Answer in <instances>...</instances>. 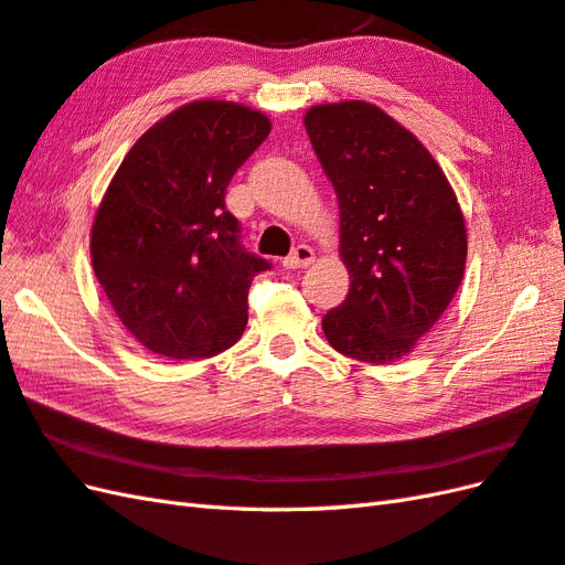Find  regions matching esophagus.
<instances>
[{
	"label": "esophagus",
	"mask_w": 565,
	"mask_h": 565,
	"mask_svg": "<svg viewBox=\"0 0 565 565\" xmlns=\"http://www.w3.org/2000/svg\"><path fill=\"white\" fill-rule=\"evenodd\" d=\"M315 262V253L310 245H298L294 247V253L284 257V267L286 269H306L308 265H312Z\"/></svg>",
	"instance_id": "1"
}]
</instances>
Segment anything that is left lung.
Segmentation results:
<instances>
[{"instance_id":"obj_1","label":"left lung","mask_w":565,"mask_h":565,"mask_svg":"<svg viewBox=\"0 0 565 565\" xmlns=\"http://www.w3.org/2000/svg\"><path fill=\"white\" fill-rule=\"evenodd\" d=\"M303 122L337 192L351 279L322 332L349 359L397 361L438 322L462 281L460 204L424 143L377 105H315Z\"/></svg>"}]
</instances>
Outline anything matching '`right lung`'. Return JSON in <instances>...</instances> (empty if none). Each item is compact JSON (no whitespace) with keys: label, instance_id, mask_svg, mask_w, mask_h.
I'll list each match as a JSON object with an SVG mask.
<instances>
[{"label":"right lung","instance_id":"obj_1","mask_svg":"<svg viewBox=\"0 0 565 565\" xmlns=\"http://www.w3.org/2000/svg\"><path fill=\"white\" fill-rule=\"evenodd\" d=\"M269 129L245 105L194 100L143 132L117 168L90 228V262L149 351L209 359L241 339L247 291L271 265L243 247L226 188Z\"/></svg>","mask_w":565,"mask_h":565}]
</instances>
